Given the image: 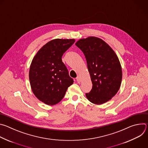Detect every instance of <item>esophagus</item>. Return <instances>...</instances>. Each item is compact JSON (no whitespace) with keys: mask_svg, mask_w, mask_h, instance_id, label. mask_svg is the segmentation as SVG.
Returning a JSON list of instances; mask_svg holds the SVG:
<instances>
[{"mask_svg":"<svg viewBox=\"0 0 148 148\" xmlns=\"http://www.w3.org/2000/svg\"><path fill=\"white\" fill-rule=\"evenodd\" d=\"M76 79H77V81L78 82H81V78H80V77H79V76H77V77L76 78Z\"/></svg>","mask_w":148,"mask_h":148,"instance_id":"1","label":"esophagus"}]
</instances>
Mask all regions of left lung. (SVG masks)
<instances>
[{"label": "left lung", "instance_id": "8db88e82", "mask_svg": "<svg viewBox=\"0 0 148 148\" xmlns=\"http://www.w3.org/2000/svg\"><path fill=\"white\" fill-rule=\"evenodd\" d=\"M75 45L85 56L92 87L86 95L92 103L100 105L110 100L118 91L122 73L114 50L102 39L89 37Z\"/></svg>", "mask_w": 148, "mask_h": 148}]
</instances>
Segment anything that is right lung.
<instances>
[{
  "label": "right lung",
  "mask_w": 148,
  "mask_h": 148,
  "mask_svg": "<svg viewBox=\"0 0 148 148\" xmlns=\"http://www.w3.org/2000/svg\"><path fill=\"white\" fill-rule=\"evenodd\" d=\"M74 42V39L51 40L32 60L29 70L31 88L35 96L47 105L58 103L74 82L62 56Z\"/></svg>",
  "instance_id": "obj_1"
}]
</instances>
